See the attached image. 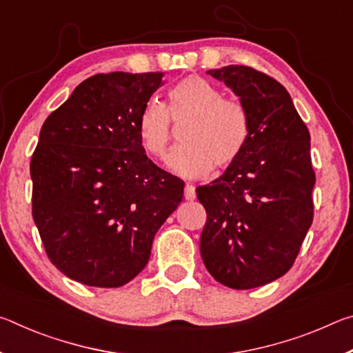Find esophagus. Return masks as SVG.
I'll return each mask as SVG.
<instances>
[{"instance_id":"obj_1","label":"esophagus","mask_w":353,"mask_h":353,"mask_svg":"<svg viewBox=\"0 0 353 353\" xmlns=\"http://www.w3.org/2000/svg\"><path fill=\"white\" fill-rule=\"evenodd\" d=\"M183 196H185V199H187V201H194V199H196L194 185H191V183L185 185V193H183Z\"/></svg>"}]
</instances>
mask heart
I'll list each match as a JSON object with an SVG mask.
<instances>
[{
  "label": "heart",
  "instance_id": "1",
  "mask_svg": "<svg viewBox=\"0 0 353 353\" xmlns=\"http://www.w3.org/2000/svg\"><path fill=\"white\" fill-rule=\"evenodd\" d=\"M182 118L190 123L181 134L182 146L170 154L168 166L188 179L204 177L213 166L229 168L241 157L250 137L248 109L240 101L227 99L199 76H188L168 90V107L157 99L143 105L137 118V135L145 152L163 159L171 141V124Z\"/></svg>",
  "mask_w": 353,
  "mask_h": 353
}]
</instances>
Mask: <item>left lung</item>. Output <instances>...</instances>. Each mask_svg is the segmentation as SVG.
Here are the masks:
<instances>
[{
    "label": "left lung",
    "instance_id": "left-lung-1",
    "mask_svg": "<svg viewBox=\"0 0 353 353\" xmlns=\"http://www.w3.org/2000/svg\"><path fill=\"white\" fill-rule=\"evenodd\" d=\"M207 74L240 98L250 137L223 176L196 188L207 212L201 255L219 283L250 290L290 271L313 223L310 132L286 88L268 74L244 65Z\"/></svg>",
    "mask_w": 353,
    "mask_h": 353
}]
</instances>
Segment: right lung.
<instances>
[{
	"instance_id": "right-lung-1",
	"label": "right lung",
	"mask_w": 353,
	"mask_h": 353,
	"mask_svg": "<svg viewBox=\"0 0 353 353\" xmlns=\"http://www.w3.org/2000/svg\"><path fill=\"white\" fill-rule=\"evenodd\" d=\"M162 77L94 74L41 126L31 160L32 218L48 259L76 282H130L182 202L183 181L154 165L137 135V118Z\"/></svg>"
}]
</instances>
